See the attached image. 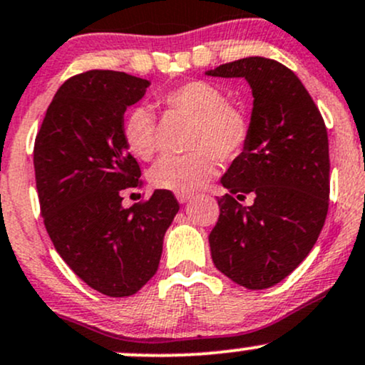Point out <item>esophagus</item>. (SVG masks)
Instances as JSON below:
<instances>
[{
  "mask_svg": "<svg viewBox=\"0 0 365 365\" xmlns=\"http://www.w3.org/2000/svg\"><path fill=\"white\" fill-rule=\"evenodd\" d=\"M190 199H192L190 194H177V200L180 204H185V202H188Z\"/></svg>",
  "mask_w": 365,
  "mask_h": 365,
  "instance_id": "1",
  "label": "esophagus"
}]
</instances>
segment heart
Segmentation results:
<instances>
[{
    "label": "heart",
    "instance_id": "heart-1",
    "mask_svg": "<svg viewBox=\"0 0 365 365\" xmlns=\"http://www.w3.org/2000/svg\"><path fill=\"white\" fill-rule=\"evenodd\" d=\"M166 113L192 120L187 146L190 155L165 158L151 170L149 182L160 190L194 194L216 175L217 158L236 160L250 139V118L238 105L227 102L221 88L209 81L194 80L158 96ZM125 146L139 160H153L158 151V124L146 105L127 112L122 124Z\"/></svg>",
    "mask_w": 365,
    "mask_h": 365
}]
</instances>
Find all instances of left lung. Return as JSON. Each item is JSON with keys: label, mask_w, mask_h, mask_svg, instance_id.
<instances>
[{"label": "left lung", "mask_w": 365, "mask_h": 365, "mask_svg": "<svg viewBox=\"0 0 365 365\" xmlns=\"http://www.w3.org/2000/svg\"><path fill=\"white\" fill-rule=\"evenodd\" d=\"M205 74L245 78L253 110L247 148L221 178L219 219L209 235L219 272L247 289H267L308 257L330 199L327 125L291 69L267 57H245ZM254 197L252 206L240 200Z\"/></svg>", "instance_id": "left-lung-1"}]
</instances>
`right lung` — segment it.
<instances>
[{"instance_id":"right-lung-1","label":"right lung","mask_w":365,"mask_h":365,"mask_svg":"<svg viewBox=\"0 0 365 365\" xmlns=\"http://www.w3.org/2000/svg\"><path fill=\"white\" fill-rule=\"evenodd\" d=\"M148 86L120 71L76 74L57 90L35 138V183L54 248L83 282L110 297L133 296L156 274L180 209L166 190L122 207V192L143 183L122 135L124 112Z\"/></svg>"}]
</instances>
